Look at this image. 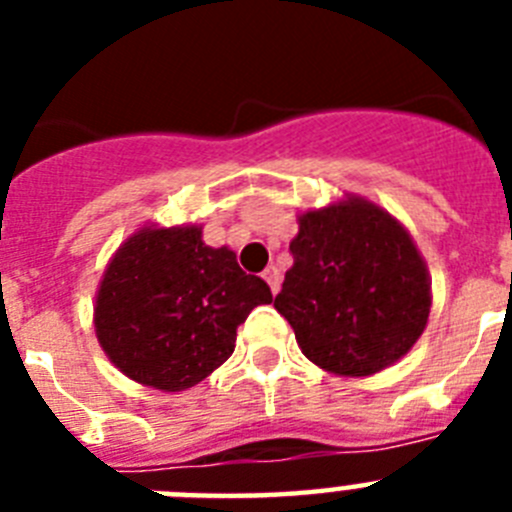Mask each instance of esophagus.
<instances>
[{
  "label": "esophagus",
  "instance_id": "esophagus-1",
  "mask_svg": "<svg viewBox=\"0 0 512 512\" xmlns=\"http://www.w3.org/2000/svg\"><path fill=\"white\" fill-rule=\"evenodd\" d=\"M264 279H266V284H269L271 292L277 295L279 284H282V274H279L277 266H266V269H264Z\"/></svg>",
  "mask_w": 512,
  "mask_h": 512
}]
</instances>
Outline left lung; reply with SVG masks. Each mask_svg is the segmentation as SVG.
Returning a JSON list of instances; mask_svg holds the SVG:
<instances>
[{"label": "left lung", "mask_w": 512, "mask_h": 512, "mask_svg": "<svg viewBox=\"0 0 512 512\" xmlns=\"http://www.w3.org/2000/svg\"><path fill=\"white\" fill-rule=\"evenodd\" d=\"M292 269L274 307L302 354L338 377H369L408 354L431 312V277L408 228L346 194L297 215Z\"/></svg>", "instance_id": "8db88e82"}]
</instances>
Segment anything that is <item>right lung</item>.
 Listing matches in <instances>:
<instances>
[{"mask_svg":"<svg viewBox=\"0 0 512 512\" xmlns=\"http://www.w3.org/2000/svg\"><path fill=\"white\" fill-rule=\"evenodd\" d=\"M269 302V284L207 246L202 225H143L104 269L94 333L125 377L182 392L228 361L238 325Z\"/></svg>","mask_w":512,"mask_h":512,"instance_id":"1","label":"right lung"}]
</instances>
